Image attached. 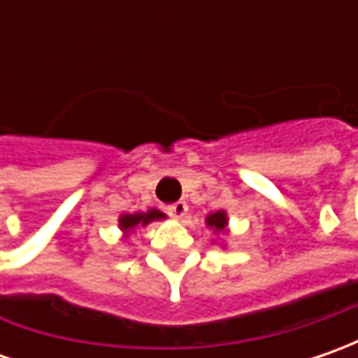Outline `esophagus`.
Segmentation results:
<instances>
[{"label":"esophagus","mask_w":358,"mask_h":358,"mask_svg":"<svg viewBox=\"0 0 358 358\" xmlns=\"http://www.w3.org/2000/svg\"><path fill=\"white\" fill-rule=\"evenodd\" d=\"M187 209H189V207H187L185 201H177V203H173V205L167 207V213H169V217L179 221V219H183L187 215Z\"/></svg>","instance_id":"34e87169"}]
</instances>
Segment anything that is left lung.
I'll use <instances>...</instances> for the list:
<instances>
[{
	"mask_svg": "<svg viewBox=\"0 0 358 358\" xmlns=\"http://www.w3.org/2000/svg\"><path fill=\"white\" fill-rule=\"evenodd\" d=\"M227 221L229 219L225 211H215V213H211L207 219H205V225L213 229L215 233H223L225 227H227Z\"/></svg>",
	"mask_w": 358,
	"mask_h": 358,
	"instance_id": "8db88e82",
	"label": "left lung"
}]
</instances>
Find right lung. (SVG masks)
Returning a JSON list of instances; mask_svg holds the SVG:
<instances>
[{"label":"right lung","mask_w":358,"mask_h":358,"mask_svg":"<svg viewBox=\"0 0 358 358\" xmlns=\"http://www.w3.org/2000/svg\"><path fill=\"white\" fill-rule=\"evenodd\" d=\"M159 219H165V213H161L159 209H149L147 213H125L119 217V229L125 233V235H129L133 229H137L139 225L145 227V225H149L151 221H159Z\"/></svg>","instance_id":"obj_1"}]
</instances>
